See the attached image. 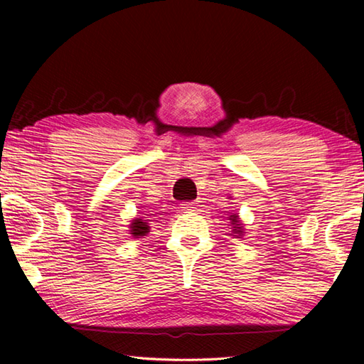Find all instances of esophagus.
Instances as JSON below:
<instances>
[{"instance_id": "obj_1", "label": "esophagus", "mask_w": 364, "mask_h": 364, "mask_svg": "<svg viewBox=\"0 0 364 364\" xmlns=\"http://www.w3.org/2000/svg\"><path fill=\"white\" fill-rule=\"evenodd\" d=\"M196 203L194 202H186V203H181V208L184 211H192V210H196Z\"/></svg>"}]
</instances>
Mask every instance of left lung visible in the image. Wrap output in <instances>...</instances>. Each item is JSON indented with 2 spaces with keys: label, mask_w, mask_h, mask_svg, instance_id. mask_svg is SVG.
I'll list each match as a JSON object with an SVG mask.
<instances>
[{
  "label": "left lung",
  "mask_w": 364,
  "mask_h": 364,
  "mask_svg": "<svg viewBox=\"0 0 364 364\" xmlns=\"http://www.w3.org/2000/svg\"><path fill=\"white\" fill-rule=\"evenodd\" d=\"M228 220H230V225H231V233H230V236H233V237H242L244 233H245V230H244V223L241 222V219H239L237 213L231 214L230 218H228Z\"/></svg>",
  "instance_id": "1"
}]
</instances>
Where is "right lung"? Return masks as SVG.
Returning <instances> with one entry per match:
<instances>
[{
	"label": "right lung",
	"mask_w": 364,
	"mask_h": 364,
	"mask_svg": "<svg viewBox=\"0 0 364 364\" xmlns=\"http://www.w3.org/2000/svg\"><path fill=\"white\" fill-rule=\"evenodd\" d=\"M150 233V223L149 220H144L141 218L133 219L129 223V235L133 237H141L146 236Z\"/></svg>",
	"instance_id": "1"
}]
</instances>
